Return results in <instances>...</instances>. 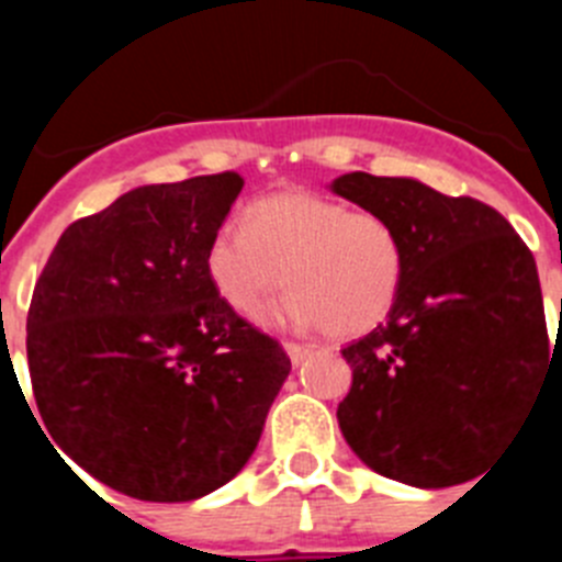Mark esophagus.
<instances>
[{
  "mask_svg": "<svg viewBox=\"0 0 562 562\" xmlns=\"http://www.w3.org/2000/svg\"><path fill=\"white\" fill-rule=\"evenodd\" d=\"M284 349H286V355H290V360L295 362H304L306 357L312 355V346H304V342H284Z\"/></svg>",
  "mask_w": 562,
  "mask_h": 562,
  "instance_id": "esophagus-1",
  "label": "esophagus"
}]
</instances>
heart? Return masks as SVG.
<instances>
[{"instance_id":"heart-1","label":"heart","mask_w":562,"mask_h":562,"mask_svg":"<svg viewBox=\"0 0 562 562\" xmlns=\"http://www.w3.org/2000/svg\"><path fill=\"white\" fill-rule=\"evenodd\" d=\"M245 227H220L205 250L213 290L236 315L256 317L284 284V321L360 337L400 301L408 256L380 213L290 188L250 202Z\"/></svg>"}]
</instances>
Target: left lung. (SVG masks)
<instances>
[{"label": "left lung", "instance_id": "8db88e82", "mask_svg": "<svg viewBox=\"0 0 562 562\" xmlns=\"http://www.w3.org/2000/svg\"><path fill=\"white\" fill-rule=\"evenodd\" d=\"M331 191L394 222L408 256L389 321L342 349V436L385 479L464 484L543 391L552 357L535 256L473 196L366 171L342 173Z\"/></svg>", "mask_w": 562, "mask_h": 562}]
</instances>
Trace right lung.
<instances>
[{
    "mask_svg": "<svg viewBox=\"0 0 562 562\" xmlns=\"http://www.w3.org/2000/svg\"><path fill=\"white\" fill-rule=\"evenodd\" d=\"M241 186L222 171L134 188L61 233L33 290L27 362L44 436L128 498L180 504L227 484L292 369L205 270Z\"/></svg>",
    "mask_w": 562,
    "mask_h": 562,
    "instance_id": "right-lung-1",
    "label": "right lung"
}]
</instances>
